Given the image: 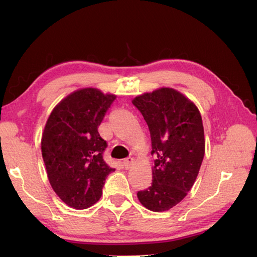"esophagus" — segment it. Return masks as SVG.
I'll use <instances>...</instances> for the list:
<instances>
[{"instance_id": "1", "label": "esophagus", "mask_w": 257, "mask_h": 257, "mask_svg": "<svg viewBox=\"0 0 257 257\" xmlns=\"http://www.w3.org/2000/svg\"><path fill=\"white\" fill-rule=\"evenodd\" d=\"M133 162H134V158H132V157H128V158H125V159L123 160V167L125 168V169H129L130 168V166L133 165Z\"/></svg>"}]
</instances>
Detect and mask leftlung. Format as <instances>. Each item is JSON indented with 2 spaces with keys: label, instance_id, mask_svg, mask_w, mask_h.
I'll return each mask as SVG.
<instances>
[{
  "label": "left lung",
  "instance_id": "1",
  "mask_svg": "<svg viewBox=\"0 0 257 257\" xmlns=\"http://www.w3.org/2000/svg\"><path fill=\"white\" fill-rule=\"evenodd\" d=\"M149 127L156 156L152 183L137 196L154 212L170 210L192 188L205 152L199 109L176 89L160 88L133 100Z\"/></svg>",
  "mask_w": 257,
  "mask_h": 257
}]
</instances>
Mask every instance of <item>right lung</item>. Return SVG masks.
I'll use <instances>...</instances> for the list:
<instances>
[{
  "label": "right lung",
  "mask_w": 257,
  "mask_h": 257,
  "mask_svg": "<svg viewBox=\"0 0 257 257\" xmlns=\"http://www.w3.org/2000/svg\"><path fill=\"white\" fill-rule=\"evenodd\" d=\"M116 96L96 88L68 95L53 109L42 136V156L53 190L68 206L87 209L100 199L114 169L103 160L107 148L98 127Z\"/></svg>",
  "instance_id": "right-lung-1"
}]
</instances>
